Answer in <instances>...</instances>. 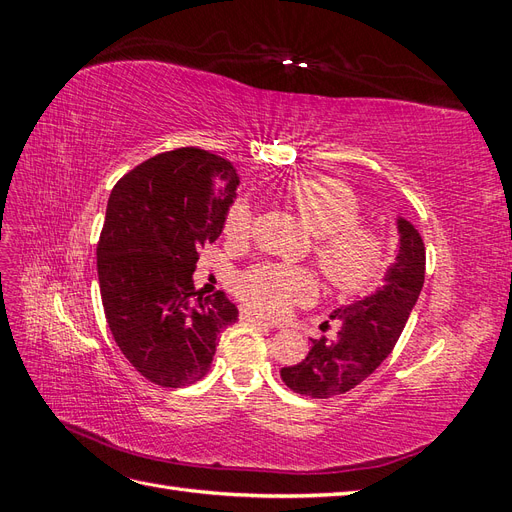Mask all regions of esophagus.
I'll use <instances>...</instances> for the list:
<instances>
[{"label":"esophagus","mask_w":512,"mask_h":512,"mask_svg":"<svg viewBox=\"0 0 512 512\" xmlns=\"http://www.w3.org/2000/svg\"><path fill=\"white\" fill-rule=\"evenodd\" d=\"M241 318H243L245 322L258 324V327H269V329H275V327H277V324H275L273 320H269V318H262V316H258V314H254V312H250V309H243V312H241Z\"/></svg>","instance_id":"obj_1"}]
</instances>
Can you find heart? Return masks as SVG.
<instances>
[{
  "mask_svg": "<svg viewBox=\"0 0 512 512\" xmlns=\"http://www.w3.org/2000/svg\"><path fill=\"white\" fill-rule=\"evenodd\" d=\"M286 198L312 230L316 260L333 288L346 294L361 292L382 275L389 250L380 232L359 226L361 203L344 181L333 177H301L288 183ZM252 207L232 203L224 220V237L241 243L252 232ZM239 297L269 316H282L292 305L314 299L316 280L307 269L258 265L237 282Z\"/></svg>",
  "mask_w": 512,
  "mask_h": 512,
  "instance_id": "heart-1",
  "label": "heart"
}]
</instances>
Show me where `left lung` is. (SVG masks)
<instances>
[{"instance_id": "left-lung-1", "label": "left lung", "mask_w": 512, "mask_h": 512, "mask_svg": "<svg viewBox=\"0 0 512 512\" xmlns=\"http://www.w3.org/2000/svg\"><path fill=\"white\" fill-rule=\"evenodd\" d=\"M399 247L384 275V286L363 301L339 307L333 339H309V352L297 365L282 367V380L294 393L327 399L361 384L391 354L404 331L425 282V243L418 230L397 218Z\"/></svg>"}]
</instances>
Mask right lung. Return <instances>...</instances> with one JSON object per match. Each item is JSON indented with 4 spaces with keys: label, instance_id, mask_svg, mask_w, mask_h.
Wrapping results in <instances>:
<instances>
[{
    "label": "right lung",
    "instance_id": "1",
    "mask_svg": "<svg viewBox=\"0 0 512 512\" xmlns=\"http://www.w3.org/2000/svg\"><path fill=\"white\" fill-rule=\"evenodd\" d=\"M239 175L196 147L160 153L121 177L98 241L108 329L149 382L179 389L203 378L239 309L194 288L198 250L222 235Z\"/></svg>",
    "mask_w": 512,
    "mask_h": 512
}]
</instances>
